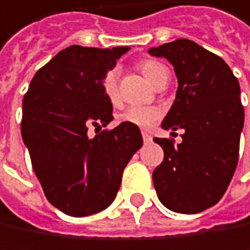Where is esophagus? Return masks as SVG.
<instances>
[{"instance_id": "esophagus-1", "label": "esophagus", "mask_w": 250, "mask_h": 250, "mask_svg": "<svg viewBox=\"0 0 250 250\" xmlns=\"http://www.w3.org/2000/svg\"><path fill=\"white\" fill-rule=\"evenodd\" d=\"M143 140H144V143H151V135L148 134V132H143Z\"/></svg>"}]
</instances>
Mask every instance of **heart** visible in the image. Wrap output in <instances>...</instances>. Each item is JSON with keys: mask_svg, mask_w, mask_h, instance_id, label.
I'll list each match as a JSON object with an SVG mask.
<instances>
[{"mask_svg": "<svg viewBox=\"0 0 250 250\" xmlns=\"http://www.w3.org/2000/svg\"><path fill=\"white\" fill-rule=\"evenodd\" d=\"M140 69L144 74V77L151 81L153 84L157 83V80L162 77L163 72L167 71L166 66L156 61H143L140 62ZM102 90L107 100L110 103H116L119 99L118 94V72L115 69L109 71L103 80H102ZM160 109L153 107V106H131L125 109L122 113H119L118 121L122 124H129L138 128H150L159 118H160Z\"/></svg>", "mask_w": 250, "mask_h": 250, "instance_id": "1", "label": "heart"}]
</instances>
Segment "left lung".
I'll use <instances>...</instances> for the list:
<instances>
[{"label": "left lung", "mask_w": 250, "mask_h": 250, "mask_svg": "<svg viewBox=\"0 0 250 250\" xmlns=\"http://www.w3.org/2000/svg\"><path fill=\"white\" fill-rule=\"evenodd\" d=\"M148 54L166 58L178 78L176 99L162 128L185 131L176 147L154 138L165 159L153 172V184L166 208L196 214L221 199L236 170L245 122L240 85L220 57L192 41L178 39Z\"/></svg>", "instance_id": "left-lung-1"}]
</instances>
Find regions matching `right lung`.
I'll use <instances>...</instances> for the list:
<instances>
[{
  "instance_id": "obj_1",
  "label": "right lung",
  "mask_w": 250,
  "mask_h": 250,
  "mask_svg": "<svg viewBox=\"0 0 250 250\" xmlns=\"http://www.w3.org/2000/svg\"><path fill=\"white\" fill-rule=\"evenodd\" d=\"M128 51L72 45L35 74L23 99L21 137L33 170L48 201L68 215L107 208L143 146L140 128L129 124L88 137L90 126L113 119L102 80Z\"/></svg>"
}]
</instances>
